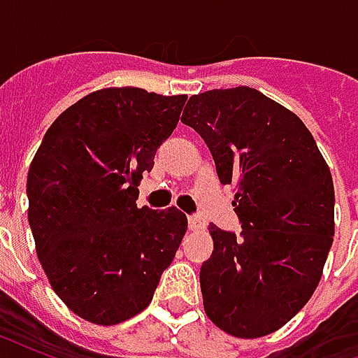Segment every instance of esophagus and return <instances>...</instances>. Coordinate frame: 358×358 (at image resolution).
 Returning <instances> with one entry per match:
<instances>
[{
    "label": "esophagus",
    "mask_w": 358,
    "mask_h": 358,
    "mask_svg": "<svg viewBox=\"0 0 358 358\" xmlns=\"http://www.w3.org/2000/svg\"><path fill=\"white\" fill-rule=\"evenodd\" d=\"M187 224H189V230H194V232H203L205 230V222L199 217H189Z\"/></svg>",
    "instance_id": "obj_1"
}]
</instances>
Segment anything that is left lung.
I'll return each mask as SVG.
<instances>
[{
    "mask_svg": "<svg viewBox=\"0 0 358 358\" xmlns=\"http://www.w3.org/2000/svg\"><path fill=\"white\" fill-rule=\"evenodd\" d=\"M182 122L201 136L218 180L236 187L241 236L210 224L203 307L234 338L268 336L307 305L334 241V182L295 113L238 86L189 97Z\"/></svg>",
    "mask_w": 358,
    "mask_h": 358,
    "instance_id": "obj_1",
    "label": "left lung"
}]
</instances>
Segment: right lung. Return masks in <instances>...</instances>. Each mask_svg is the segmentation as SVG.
Returning <instances> with one entry per match:
<instances>
[{"instance_id":"add662e5","label":"right lung","mask_w":358,"mask_h":358,"mask_svg":"<svg viewBox=\"0 0 358 358\" xmlns=\"http://www.w3.org/2000/svg\"><path fill=\"white\" fill-rule=\"evenodd\" d=\"M187 95L103 88L63 110L28 169V222L53 292L84 320L124 322L148 307L187 230L176 207H138L141 174Z\"/></svg>"}]
</instances>
